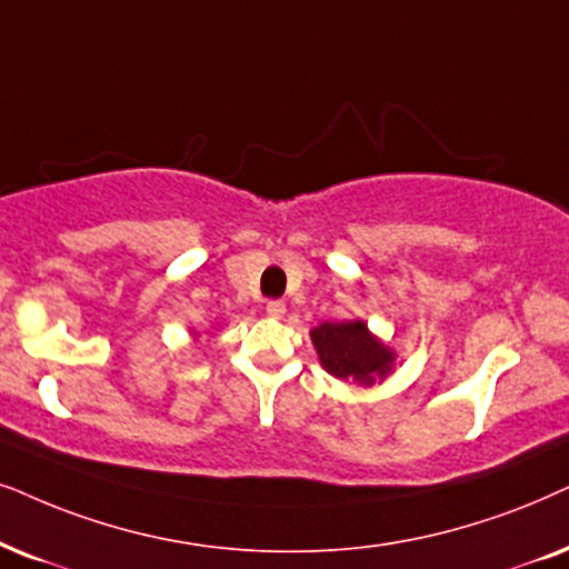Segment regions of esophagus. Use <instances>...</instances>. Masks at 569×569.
Masks as SVG:
<instances>
[{"label":"esophagus","mask_w":569,"mask_h":569,"mask_svg":"<svg viewBox=\"0 0 569 569\" xmlns=\"http://www.w3.org/2000/svg\"><path fill=\"white\" fill-rule=\"evenodd\" d=\"M287 311V306L282 300H269L267 302V316H271V319H282Z\"/></svg>","instance_id":"esophagus-1"}]
</instances>
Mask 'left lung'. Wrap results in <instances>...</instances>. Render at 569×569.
Here are the masks:
<instances>
[{
  "label": "left lung",
  "mask_w": 569,
  "mask_h": 569,
  "mask_svg": "<svg viewBox=\"0 0 569 569\" xmlns=\"http://www.w3.org/2000/svg\"><path fill=\"white\" fill-rule=\"evenodd\" d=\"M321 366L342 381L373 383L376 376H387L392 368V352L368 335L363 321L329 323L311 331Z\"/></svg>",
  "instance_id": "8db88e82"
}]
</instances>
